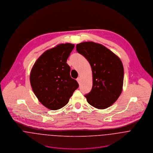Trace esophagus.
I'll list each match as a JSON object with an SVG mask.
<instances>
[{"label": "esophagus", "instance_id": "1", "mask_svg": "<svg viewBox=\"0 0 153 153\" xmlns=\"http://www.w3.org/2000/svg\"><path fill=\"white\" fill-rule=\"evenodd\" d=\"M76 81H77V82H78V84H80V82H81V79H80V78H78L76 79Z\"/></svg>", "mask_w": 153, "mask_h": 153}]
</instances>
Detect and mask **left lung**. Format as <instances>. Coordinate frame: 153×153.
<instances>
[{
    "label": "left lung",
    "mask_w": 153,
    "mask_h": 153,
    "mask_svg": "<svg viewBox=\"0 0 153 153\" xmlns=\"http://www.w3.org/2000/svg\"><path fill=\"white\" fill-rule=\"evenodd\" d=\"M77 52L89 62L92 72V88L85 95L87 102L98 109L112 105L121 94L124 68L120 59L105 46L93 42L77 44Z\"/></svg>",
    "instance_id": "obj_1"
}]
</instances>
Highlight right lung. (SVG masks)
<instances>
[{
  "mask_svg": "<svg viewBox=\"0 0 153 153\" xmlns=\"http://www.w3.org/2000/svg\"><path fill=\"white\" fill-rule=\"evenodd\" d=\"M72 44H62L48 49L37 59L30 74L32 90L45 107L56 110L69 102L78 87L70 75L67 59L74 48Z\"/></svg>",
  "mask_w": 153,
  "mask_h": 153,
  "instance_id": "add662e5",
  "label": "right lung"
}]
</instances>
